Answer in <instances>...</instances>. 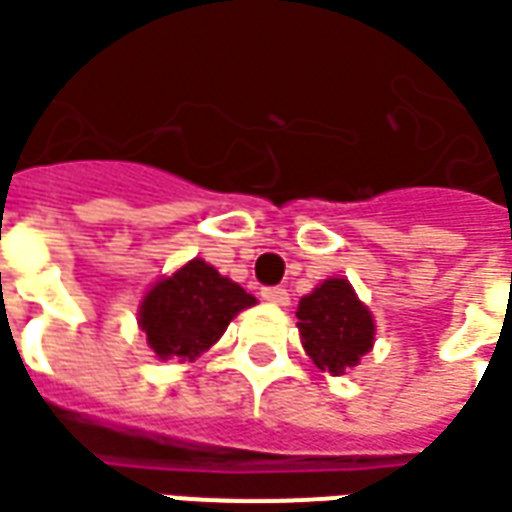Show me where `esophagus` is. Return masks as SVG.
I'll use <instances>...</instances> for the list:
<instances>
[{"label": "esophagus", "mask_w": 512, "mask_h": 512, "mask_svg": "<svg viewBox=\"0 0 512 512\" xmlns=\"http://www.w3.org/2000/svg\"><path fill=\"white\" fill-rule=\"evenodd\" d=\"M260 297H263L266 302H271V305H288V300H291V297H288V291L280 288V285H269V288H263V291H260Z\"/></svg>", "instance_id": "esophagus-1"}]
</instances>
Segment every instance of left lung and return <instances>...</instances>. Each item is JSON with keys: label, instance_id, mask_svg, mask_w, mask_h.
Instances as JSON below:
<instances>
[{"label": "left lung", "instance_id": "1", "mask_svg": "<svg viewBox=\"0 0 512 512\" xmlns=\"http://www.w3.org/2000/svg\"><path fill=\"white\" fill-rule=\"evenodd\" d=\"M302 347L319 370L339 375L356 367L373 347V316L358 302L347 280H325L314 294L302 297L297 311Z\"/></svg>", "mask_w": 512, "mask_h": 512}]
</instances>
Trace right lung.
I'll return each mask as SVG.
<instances>
[{"label": "right lung", "mask_w": 512, "mask_h": 512, "mask_svg": "<svg viewBox=\"0 0 512 512\" xmlns=\"http://www.w3.org/2000/svg\"><path fill=\"white\" fill-rule=\"evenodd\" d=\"M249 305H255L252 294L196 257L148 291L139 308V328L159 358L193 361Z\"/></svg>", "instance_id": "right-lung-1"}]
</instances>
